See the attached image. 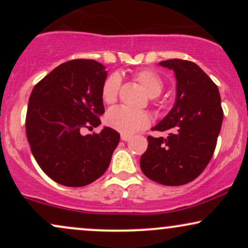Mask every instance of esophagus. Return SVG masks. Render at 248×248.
Here are the masks:
<instances>
[{"mask_svg":"<svg viewBox=\"0 0 248 248\" xmlns=\"http://www.w3.org/2000/svg\"><path fill=\"white\" fill-rule=\"evenodd\" d=\"M132 139V135H126V134H121V140L122 141H129Z\"/></svg>","mask_w":248,"mask_h":248,"instance_id":"obj_1","label":"esophagus"}]
</instances>
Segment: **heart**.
I'll use <instances>...</instances> for the list:
<instances>
[{
	"label": "heart",
	"mask_w": 248,
	"mask_h": 248,
	"mask_svg": "<svg viewBox=\"0 0 248 248\" xmlns=\"http://www.w3.org/2000/svg\"><path fill=\"white\" fill-rule=\"evenodd\" d=\"M135 78L141 82L142 86L152 98L160 95L163 91L164 79L156 71L143 69L135 73ZM121 86V77L118 73H112L105 79L101 86V98L105 104L112 105L118 99ZM150 115L146 110H133L126 107H113L106 114L107 124L121 134L132 135L140 132L150 124Z\"/></svg>",
	"instance_id": "heart-1"
}]
</instances>
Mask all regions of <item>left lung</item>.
I'll return each mask as SVG.
<instances>
[{"label": "left lung", "mask_w": 248, "mask_h": 248, "mask_svg": "<svg viewBox=\"0 0 248 248\" xmlns=\"http://www.w3.org/2000/svg\"><path fill=\"white\" fill-rule=\"evenodd\" d=\"M160 65L173 70L177 96L169 114L153 130L167 138L148 136L141 170L163 186H183L203 172L212 158L223 122L217 85L195 62L169 59Z\"/></svg>", "instance_id": "left-lung-1"}]
</instances>
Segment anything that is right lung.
Returning a JSON list of instances; mask_svg holds the SVG:
<instances>
[{"instance_id":"add662e5","label":"right lung","mask_w":248,"mask_h":248,"mask_svg":"<svg viewBox=\"0 0 248 248\" xmlns=\"http://www.w3.org/2000/svg\"><path fill=\"white\" fill-rule=\"evenodd\" d=\"M106 77L100 62L75 59L51 71L31 92L25 119L31 153L62 186H85L104 175L120 141V134L109 127L82 135L100 124Z\"/></svg>"}]
</instances>
